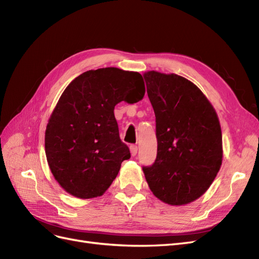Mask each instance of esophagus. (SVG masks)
<instances>
[{
    "label": "esophagus",
    "instance_id": "esophagus-1",
    "mask_svg": "<svg viewBox=\"0 0 259 259\" xmlns=\"http://www.w3.org/2000/svg\"><path fill=\"white\" fill-rule=\"evenodd\" d=\"M130 150H131V154H132L133 156H135V155L137 154L138 148H137V146H135V145H132V146L130 147Z\"/></svg>",
    "mask_w": 259,
    "mask_h": 259
}]
</instances>
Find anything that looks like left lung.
Masks as SVG:
<instances>
[{"instance_id":"1","label":"left lung","mask_w":259,"mask_h":259,"mask_svg":"<svg viewBox=\"0 0 259 259\" xmlns=\"http://www.w3.org/2000/svg\"><path fill=\"white\" fill-rule=\"evenodd\" d=\"M155 114L158 152L143 170L156 198L169 205L199 199L223 162L221 123L197 85L174 73H144Z\"/></svg>"}]
</instances>
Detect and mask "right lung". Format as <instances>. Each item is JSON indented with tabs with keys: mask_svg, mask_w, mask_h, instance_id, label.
<instances>
[{
	"mask_svg": "<svg viewBox=\"0 0 259 259\" xmlns=\"http://www.w3.org/2000/svg\"><path fill=\"white\" fill-rule=\"evenodd\" d=\"M144 95L142 75L114 67L90 70L67 86L45 131L46 159L62 189L80 199L106 192L131 158L114 107L123 100L137 103Z\"/></svg>",
	"mask_w": 259,
	"mask_h": 259,
	"instance_id": "1",
	"label": "right lung"
}]
</instances>
